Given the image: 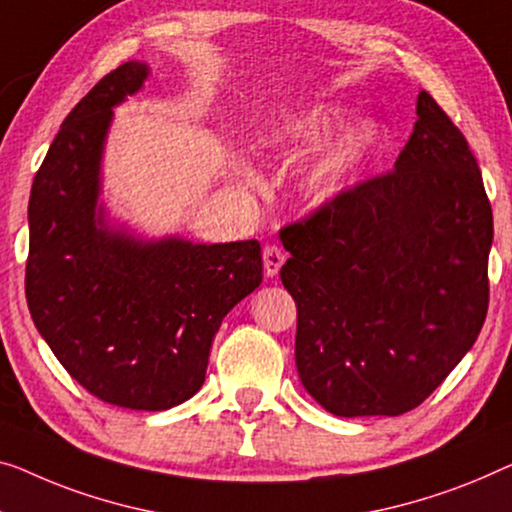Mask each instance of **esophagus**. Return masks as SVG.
Wrapping results in <instances>:
<instances>
[{"label": "esophagus", "mask_w": 512, "mask_h": 512, "mask_svg": "<svg viewBox=\"0 0 512 512\" xmlns=\"http://www.w3.org/2000/svg\"><path fill=\"white\" fill-rule=\"evenodd\" d=\"M282 264H285V250L276 246V243H269V246H264V271H266V276H269V278L278 276Z\"/></svg>", "instance_id": "esophagus-1"}]
</instances>
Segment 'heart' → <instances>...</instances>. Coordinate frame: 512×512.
Here are the masks:
<instances>
[{"instance_id": "b5f03b06", "label": "heart", "mask_w": 512, "mask_h": 512, "mask_svg": "<svg viewBox=\"0 0 512 512\" xmlns=\"http://www.w3.org/2000/svg\"><path fill=\"white\" fill-rule=\"evenodd\" d=\"M333 119V112L326 108L305 110L299 114H289V117L276 121L264 131V142L269 147H294V144H303L315 140L329 128ZM377 140L375 126L361 124L349 128L342 133L338 140L331 142L322 154L310 163L308 170V183L317 195H331L338 190L354 167L361 163L365 151L372 147Z\"/></svg>"}]
</instances>
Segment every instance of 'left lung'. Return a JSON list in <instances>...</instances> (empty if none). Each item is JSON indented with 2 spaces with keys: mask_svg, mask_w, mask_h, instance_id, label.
Masks as SVG:
<instances>
[{
  "mask_svg": "<svg viewBox=\"0 0 512 512\" xmlns=\"http://www.w3.org/2000/svg\"><path fill=\"white\" fill-rule=\"evenodd\" d=\"M393 170L280 230L296 370L335 416L416 409L474 345L490 303L492 207L467 137L421 91Z\"/></svg>",
  "mask_w": 512,
  "mask_h": 512,
  "instance_id": "obj_1",
  "label": "left lung"
}]
</instances>
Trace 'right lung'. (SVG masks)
<instances>
[{"mask_svg":"<svg viewBox=\"0 0 512 512\" xmlns=\"http://www.w3.org/2000/svg\"><path fill=\"white\" fill-rule=\"evenodd\" d=\"M149 68L126 61L68 112L29 197L25 296L38 333L94 398L163 411L193 398L211 342L262 282L255 239L140 243L96 216L98 163L112 108Z\"/></svg>","mask_w":512,"mask_h":512,"instance_id":"add662e5","label":"right lung"}]
</instances>
